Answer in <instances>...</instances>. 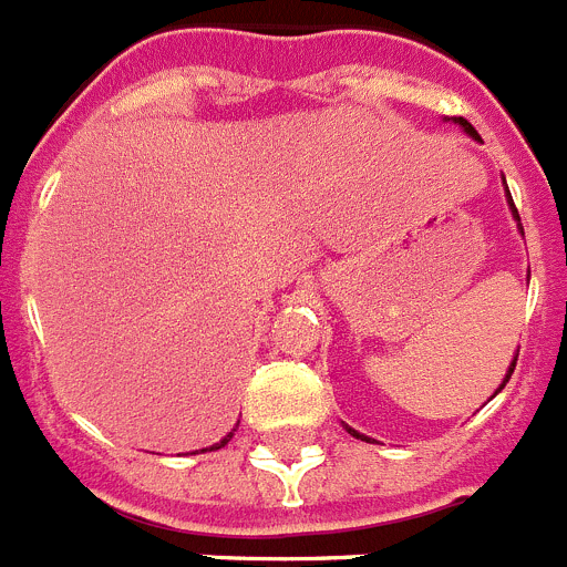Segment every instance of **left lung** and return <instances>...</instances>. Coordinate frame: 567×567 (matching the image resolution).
Segmentation results:
<instances>
[{
    "label": "left lung",
    "instance_id": "obj_1",
    "mask_svg": "<svg viewBox=\"0 0 567 567\" xmlns=\"http://www.w3.org/2000/svg\"><path fill=\"white\" fill-rule=\"evenodd\" d=\"M458 125H462V128H464V131H467V134H470V136H475V140H481V136H478V131H475V128H473V125H470V123H467V120H462V116H458ZM509 204H512V195H509ZM512 212H515V218H517V209H515V204H512ZM517 220H520V218H517ZM515 363H517V358H515V361H512V367H509V372H506V380H504V383H501V389H504V385H506V383H509L512 372H515ZM501 389H498V391H501ZM498 391H495V394H498ZM347 431H349V433H352V436H358V439H367V436H361V433H358V431H352V427H347ZM367 442H369V439H367Z\"/></svg>",
    "mask_w": 567,
    "mask_h": 567
}]
</instances>
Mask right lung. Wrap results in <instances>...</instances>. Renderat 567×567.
I'll return each instance as SVG.
<instances>
[{
    "label": "right lung",
    "instance_id": "add662e5",
    "mask_svg": "<svg viewBox=\"0 0 567 567\" xmlns=\"http://www.w3.org/2000/svg\"><path fill=\"white\" fill-rule=\"evenodd\" d=\"M231 436H235V433H229V436H226V439H220V442H218V444H212L209 451H220V447H224V444H226V442H229V439H231Z\"/></svg>",
    "mask_w": 567,
    "mask_h": 567
}]
</instances>
